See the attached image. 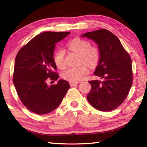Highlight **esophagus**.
Listing matches in <instances>:
<instances>
[{
	"label": "esophagus",
	"mask_w": 147,
	"mask_h": 147,
	"mask_svg": "<svg viewBox=\"0 0 147 147\" xmlns=\"http://www.w3.org/2000/svg\"><path fill=\"white\" fill-rule=\"evenodd\" d=\"M79 84V82H72V81L69 82V84H70L71 86H74L75 85H77V84Z\"/></svg>",
	"instance_id": "1"
}]
</instances>
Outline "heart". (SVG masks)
<instances>
[{"mask_svg": "<svg viewBox=\"0 0 147 147\" xmlns=\"http://www.w3.org/2000/svg\"><path fill=\"white\" fill-rule=\"evenodd\" d=\"M90 45L89 41L80 38L74 39L68 44L69 48L72 51L80 55L81 62L86 63L89 66L93 67L98 62L100 53L97 47H90ZM54 61L58 67L60 69L65 67V62L63 50L59 49L56 52L54 56ZM86 64L83 63L78 67L69 68L67 70L63 72L62 76L65 79L72 82L81 80L89 73V68Z\"/></svg>", "mask_w": 147, "mask_h": 147, "instance_id": "b5f03b06", "label": "heart"}]
</instances>
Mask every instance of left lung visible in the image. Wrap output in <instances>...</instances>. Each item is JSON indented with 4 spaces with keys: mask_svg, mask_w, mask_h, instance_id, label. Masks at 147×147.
Returning <instances> with one entry per match:
<instances>
[{
    "mask_svg": "<svg viewBox=\"0 0 147 147\" xmlns=\"http://www.w3.org/2000/svg\"><path fill=\"white\" fill-rule=\"evenodd\" d=\"M81 37L93 40L100 53L94 74L101 80L89 82L91 89L88 100L98 110L115 109L125 100L132 85L130 57L118 38L106 29L87 32Z\"/></svg>",
    "mask_w": 147,
    "mask_h": 147,
    "instance_id": "obj_1",
    "label": "left lung"
}]
</instances>
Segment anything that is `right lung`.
I'll use <instances>...</instances> for the list:
<instances>
[{"mask_svg":"<svg viewBox=\"0 0 147 147\" xmlns=\"http://www.w3.org/2000/svg\"><path fill=\"white\" fill-rule=\"evenodd\" d=\"M69 32H45L37 35L19 50L15 60L13 82L22 103L38 115L49 113L61 102L70 88L60 79L56 85H47V80L58 79L54 61L56 43Z\"/></svg>","mask_w":147,"mask_h":147,"instance_id":"1","label":"right lung"}]
</instances>
